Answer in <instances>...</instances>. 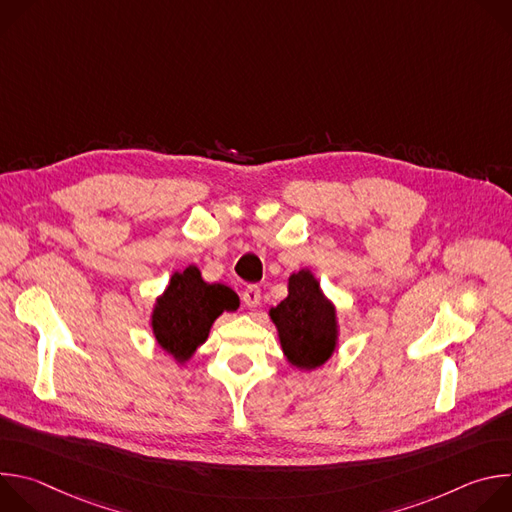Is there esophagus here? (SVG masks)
Instances as JSON below:
<instances>
[{
  "label": "esophagus",
  "instance_id": "obj_1",
  "mask_svg": "<svg viewBox=\"0 0 512 512\" xmlns=\"http://www.w3.org/2000/svg\"><path fill=\"white\" fill-rule=\"evenodd\" d=\"M243 302L249 308H257L259 306V302H261V289H259V285H247L245 287Z\"/></svg>",
  "mask_w": 512,
  "mask_h": 512
}]
</instances>
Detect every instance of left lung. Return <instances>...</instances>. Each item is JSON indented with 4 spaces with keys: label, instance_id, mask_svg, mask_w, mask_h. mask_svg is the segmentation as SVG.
Returning <instances> with one entry per match:
<instances>
[{
    "label": "left lung",
    "instance_id": "left-lung-1",
    "mask_svg": "<svg viewBox=\"0 0 512 512\" xmlns=\"http://www.w3.org/2000/svg\"><path fill=\"white\" fill-rule=\"evenodd\" d=\"M271 318L287 360L296 367L316 369L334 352V306L326 302L310 271L289 277V296L277 308H271Z\"/></svg>",
    "mask_w": 512,
    "mask_h": 512
}]
</instances>
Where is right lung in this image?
I'll use <instances>...</instances> for the list:
<instances>
[{
  "label": "right lung",
  "instance_id": "right-lung-1",
  "mask_svg": "<svg viewBox=\"0 0 512 512\" xmlns=\"http://www.w3.org/2000/svg\"><path fill=\"white\" fill-rule=\"evenodd\" d=\"M239 308L235 291L221 283H206L196 267L174 273L152 316L156 340L174 358L186 360L225 310Z\"/></svg>",
  "mask_w": 512,
  "mask_h": 512
}]
</instances>
